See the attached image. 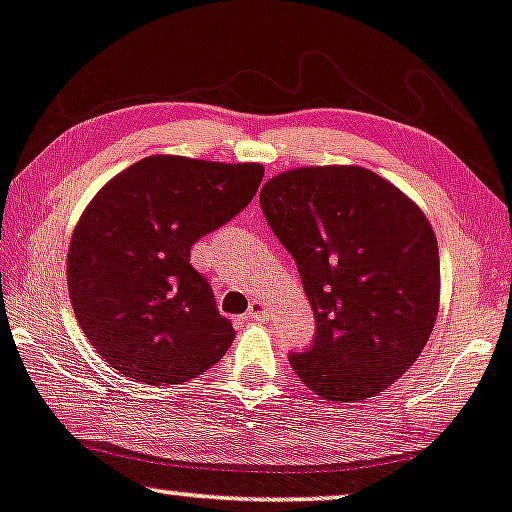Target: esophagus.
Segmentation results:
<instances>
[{
	"instance_id": "obj_1",
	"label": "esophagus",
	"mask_w": 512,
	"mask_h": 512,
	"mask_svg": "<svg viewBox=\"0 0 512 512\" xmlns=\"http://www.w3.org/2000/svg\"><path fill=\"white\" fill-rule=\"evenodd\" d=\"M245 318L255 320V323H264V320H269V306L260 302V299H252L250 309H248V313H245Z\"/></svg>"
}]
</instances>
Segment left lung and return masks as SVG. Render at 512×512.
<instances>
[{"label":"left lung","mask_w":512,"mask_h":512,"mask_svg":"<svg viewBox=\"0 0 512 512\" xmlns=\"http://www.w3.org/2000/svg\"><path fill=\"white\" fill-rule=\"evenodd\" d=\"M260 203L316 316L313 346L292 353V370L337 403L386 391L424 351L440 309L438 241L424 210L363 166L285 170Z\"/></svg>","instance_id":"1"}]
</instances>
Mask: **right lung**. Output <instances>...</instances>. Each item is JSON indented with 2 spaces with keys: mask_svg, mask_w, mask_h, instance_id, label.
Instances as JSON below:
<instances>
[{
  "mask_svg": "<svg viewBox=\"0 0 512 512\" xmlns=\"http://www.w3.org/2000/svg\"><path fill=\"white\" fill-rule=\"evenodd\" d=\"M262 163L154 154L93 196L67 250V290L88 342L109 367L145 384L199 377L234 342L192 245L241 213Z\"/></svg>",
  "mask_w": 512,
  "mask_h": 512,
  "instance_id": "1",
  "label": "right lung"
}]
</instances>
